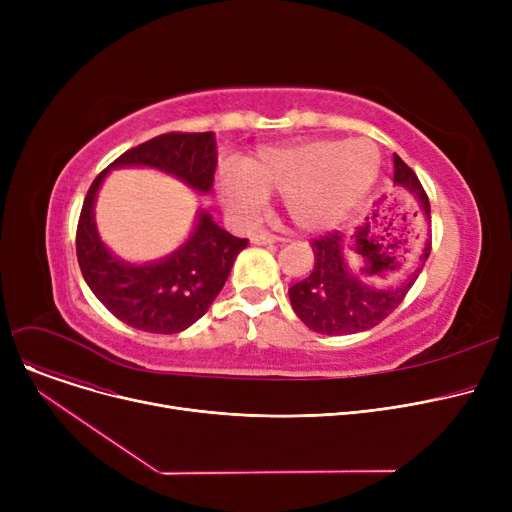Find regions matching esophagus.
I'll list each match as a JSON object with an SVG mask.
<instances>
[{"instance_id": "34e87169", "label": "esophagus", "mask_w": 512, "mask_h": 512, "mask_svg": "<svg viewBox=\"0 0 512 512\" xmlns=\"http://www.w3.org/2000/svg\"><path fill=\"white\" fill-rule=\"evenodd\" d=\"M284 238L276 236V234H270V232H255L251 234V242L253 245H274V242H280Z\"/></svg>"}]
</instances>
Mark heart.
<instances>
[{"mask_svg": "<svg viewBox=\"0 0 512 512\" xmlns=\"http://www.w3.org/2000/svg\"><path fill=\"white\" fill-rule=\"evenodd\" d=\"M380 168V151L367 139L315 141L270 151L228 172L220 182V195L240 215H255L265 197L284 195L290 220L315 232L351 215L378 180Z\"/></svg>", "mask_w": 512, "mask_h": 512, "instance_id": "obj_1", "label": "heart"}]
</instances>
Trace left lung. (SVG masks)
Wrapping results in <instances>:
<instances>
[{
  "instance_id": "1",
  "label": "left lung",
  "mask_w": 512,
  "mask_h": 512,
  "mask_svg": "<svg viewBox=\"0 0 512 512\" xmlns=\"http://www.w3.org/2000/svg\"><path fill=\"white\" fill-rule=\"evenodd\" d=\"M394 184L405 186L417 197L423 215L429 220L432 209H429L423 186L417 174L398 155H394ZM363 242L367 245L365 238H361V245ZM311 247L315 255L313 272L305 280L290 286L288 297L294 313L307 328L328 336L357 334L378 326L405 301L407 292L423 270L429 251H432V245L425 242L419 267L400 286L373 288L351 272V265L346 261L348 251H344V238L340 232L315 238Z\"/></svg>"
}]
</instances>
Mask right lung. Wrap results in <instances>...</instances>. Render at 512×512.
<instances>
[{
    "instance_id": "right-lung-1",
    "label": "right lung",
    "mask_w": 512,
    "mask_h": 512,
    "mask_svg": "<svg viewBox=\"0 0 512 512\" xmlns=\"http://www.w3.org/2000/svg\"><path fill=\"white\" fill-rule=\"evenodd\" d=\"M141 166L176 176L193 191L209 193L218 151L213 132H168L128 149L91 184L76 228V257L85 282L103 307L124 324L153 334L193 326L224 288L238 253L249 245L199 211L188 240L155 263H128L107 251L95 226V197L114 168Z\"/></svg>"
}]
</instances>
